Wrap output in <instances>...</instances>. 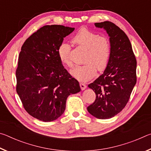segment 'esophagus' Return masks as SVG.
<instances>
[{
	"label": "esophagus",
	"instance_id": "obj_1",
	"mask_svg": "<svg viewBox=\"0 0 151 151\" xmlns=\"http://www.w3.org/2000/svg\"><path fill=\"white\" fill-rule=\"evenodd\" d=\"M80 86H81V88L82 91H84L85 89L86 88V85L85 83H80Z\"/></svg>",
	"mask_w": 151,
	"mask_h": 151
}]
</instances>
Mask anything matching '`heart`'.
Masks as SVG:
<instances>
[{
  "mask_svg": "<svg viewBox=\"0 0 151 151\" xmlns=\"http://www.w3.org/2000/svg\"><path fill=\"white\" fill-rule=\"evenodd\" d=\"M74 44L87 49L86 65L78 66L70 70V75L79 81H89L95 76L96 68L104 70L108 65L111 55V47L108 39L86 28L78 30L72 38ZM58 55L64 65L71 67L73 62L70 58V46L63 42L58 49Z\"/></svg>",
  "mask_w": 151,
  "mask_h": 151,
  "instance_id": "obj_1",
  "label": "heart"
}]
</instances>
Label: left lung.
Returning a JSON list of instances; mask_svg holds the SVG:
<instances>
[{
	"mask_svg": "<svg viewBox=\"0 0 151 151\" xmlns=\"http://www.w3.org/2000/svg\"><path fill=\"white\" fill-rule=\"evenodd\" d=\"M109 37L111 55L103 73L88 85L96 94L89 113L99 119L116 115L126 106L137 83V60L127 35L110 21L94 23Z\"/></svg>",
	"mask_w": 151,
	"mask_h": 151,
	"instance_id": "8db88e82",
	"label": "left lung"
}]
</instances>
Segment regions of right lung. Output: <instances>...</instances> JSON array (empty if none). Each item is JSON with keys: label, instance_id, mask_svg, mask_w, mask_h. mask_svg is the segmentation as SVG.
Here are the masks:
<instances>
[{"label": "right lung", "instance_id": "add662e5", "mask_svg": "<svg viewBox=\"0 0 151 151\" xmlns=\"http://www.w3.org/2000/svg\"><path fill=\"white\" fill-rule=\"evenodd\" d=\"M75 28L46 25L26 40L16 71L17 92L30 115L43 122L63 114L67 97L81 91L60 60L58 49Z\"/></svg>", "mask_w": 151, "mask_h": 151}]
</instances>
